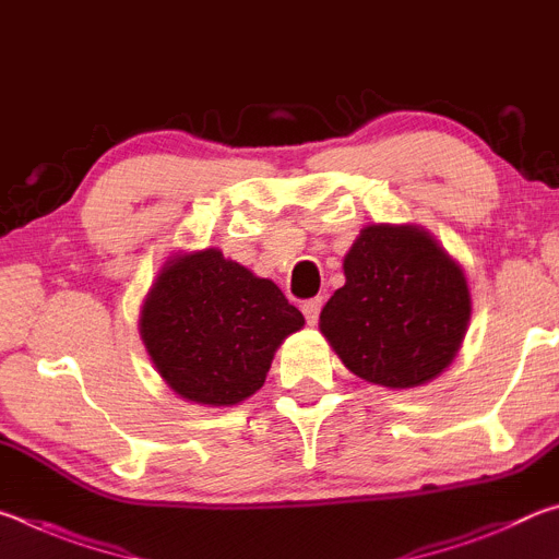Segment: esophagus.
<instances>
[{"mask_svg":"<svg viewBox=\"0 0 559 559\" xmlns=\"http://www.w3.org/2000/svg\"><path fill=\"white\" fill-rule=\"evenodd\" d=\"M320 308H323V298H313V300H306V302H302L300 310H302V316H306L308 325H316V323H318Z\"/></svg>","mask_w":559,"mask_h":559,"instance_id":"esophagus-1","label":"esophagus"}]
</instances>
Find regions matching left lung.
Listing matches in <instances>:
<instances>
[{
	"mask_svg": "<svg viewBox=\"0 0 559 559\" xmlns=\"http://www.w3.org/2000/svg\"><path fill=\"white\" fill-rule=\"evenodd\" d=\"M343 271L318 328L347 370L386 390L437 380L471 320L461 263L419 224H367Z\"/></svg>",
	"mask_w": 559,
	"mask_h": 559,
	"instance_id": "left-lung-1",
	"label": "left lung"
}]
</instances>
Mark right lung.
Returning a JSON list of instances; mask_svg holds the SVG:
<instances>
[{
  "mask_svg": "<svg viewBox=\"0 0 559 559\" xmlns=\"http://www.w3.org/2000/svg\"><path fill=\"white\" fill-rule=\"evenodd\" d=\"M306 325L271 278L222 249L175 251L140 308V337L157 374L185 402L234 406L257 394L273 355Z\"/></svg>",
  "mask_w": 559,
  "mask_h": 559,
  "instance_id": "obj_1",
  "label": "right lung"
}]
</instances>
